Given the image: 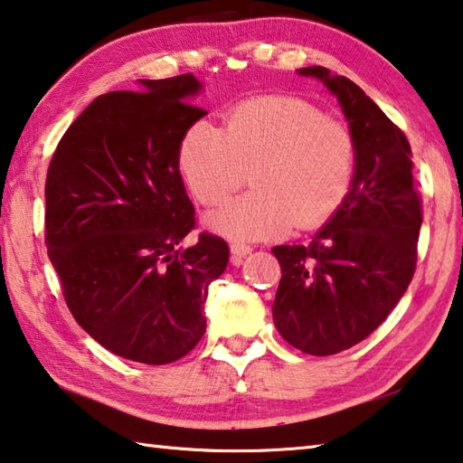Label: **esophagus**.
I'll return each instance as SVG.
<instances>
[{"instance_id": "esophagus-1", "label": "esophagus", "mask_w": 463, "mask_h": 463, "mask_svg": "<svg viewBox=\"0 0 463 463\" xmlns=\"http://www.w3.org/2000/svg\"><path fill=\"white\" fill-rule=\"evenodd\" d=\"M250 252H252V246L250 244H241V241H233L232 244V258L236 264L241 262V258L248 256Z\"/></svg>"}]
</instances>
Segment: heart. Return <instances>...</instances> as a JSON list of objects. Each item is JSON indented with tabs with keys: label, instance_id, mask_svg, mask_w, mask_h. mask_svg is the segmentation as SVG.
Segmentation results:
<instances>
[{
	"label": "heart",
	"instance_id": "b5f03b06",
	"mask_svg": "<svg viewBox=\"0 0 463 463\" xmlns=\"http://www.w3.org/2000/svg\"><path fill=\"white\" fill-rule=\"evenodd\" d=\"M178 158L194 197L207 207L230 201L250 173L254 191L209 223L227 238L256 240L326 223L350 193L355 144L342 121L311 103L256 97L233 105L223 129L194 121Z\"/></svg>",
	"mask_w": 463,
	"mask_h": 463
}]
</instances>
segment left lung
<instances>
[{"label":"left lung","mask_w":463,"mask_h":463,"mask_svg":"<svg viewBox=\"0 0 463 463\" xmlns=\"http://www.w3.org/2000/svg\"><path fill=\"white\" fill-rule=\"evenodd\" d=\"M298 72L337 95L355 144V175L309 244L272 248L282 270L272 317L297 350L331 355L366 339L409 288L423 209L402 129L347 77L326 67Z\"/></svg>","instance_id":"1"}]
</instances>
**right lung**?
Wrapping results in <instances>:
<instances>
[{
	"instance_id": "obj_1",
	"label": "right lung",
	"mask_w": 463,
	"mask_h": 463,
	"mask_svg": "<svg viewBox=\"0 0 463 463\" xmlns=\"http://www.w3.org/2000/svg\"><path fill=\"white\" fill-rule=\"evenodd\" d=\"M87 105L46 173L44 241L64 303L95 342L126 360L170 364L205 334L203 303L230 246L197 227L178 173L186 129L205 116L189 103L191 72L142 80Z\"/></svg>"
}]
</instances>
